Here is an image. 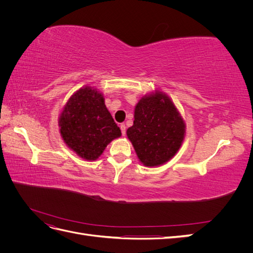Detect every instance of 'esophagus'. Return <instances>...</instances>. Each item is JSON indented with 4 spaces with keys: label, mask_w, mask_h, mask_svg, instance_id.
<instances>
[{
    "label": "esophagus",
    "mask_w": 253,
    "mask_h": 253,
    "mask_svg": "<svg viewBox=\"0 0 253 253\" xmlns=\"http://www.w3.org/2000/svg\"><path fill=\"white\" fill-rule=\"evenodd\" d=\"M120 129H121V133H122V135H126V126L122 124V125H120Z\"/></svg>",
    "instance_id": "1"
}]
</instances>
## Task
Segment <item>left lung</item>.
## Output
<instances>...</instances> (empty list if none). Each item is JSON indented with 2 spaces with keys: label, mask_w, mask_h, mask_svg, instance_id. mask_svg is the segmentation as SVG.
<instances>
[{
  "label": "left lung",
  "mask_w": 253,
  "mask_h": 253,
  "mask_svg": "<svg viewBox=\"0 0 253 253\" xmlns=\"http://www.w3.org/2000/svg\"><path fill=\"white\" fill-rule=\"evenodd\" d=\"M134 118L126 135L144 166H160L177 153L186 126L166 94L156 91L141 98L135 108Z\"/></svg>",
  "instance_id": "1"
}]
</instances>
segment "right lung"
Listing matches in <instances>:
<instances>
[{"mask_svg":"<svg viewBox=\"0 0 253 253\" xmlns=\"http://www.w3.org/2000/svg\"><path fill=\"white\" fill-rule=\"evenodd\" d=\"M59 126L68 148L86 160L97 159L106 145L121 136L103 96L90 86L80 88L68 99Z\"/></svg>","mask_w":253,"mask_h":253,"instance_id":"obj_1","label":"right lung"}]
</instances>
